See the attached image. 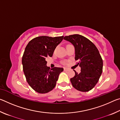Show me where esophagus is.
I'll return each instance as SVG.
<instances>
[{"mask_svg": "<svg viewBox=\"0 0 120 120\" xmlns=\"http://www.w3.org/2000/svg\"><path fill=\"white\" fill-rule=\"evenodd\" d=\"M68 69L67 68H64V71H68Z\"/></svg>", "mask_w": 120, "mask_h": 120, "instance_id": "esophagus-1", "label": "esophagus"}]
</instances>
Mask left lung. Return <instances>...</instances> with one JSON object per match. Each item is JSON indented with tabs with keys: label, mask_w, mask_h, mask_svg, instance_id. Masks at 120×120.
I'll return each mask as SVG.
<instances>
[{
	"label": "left lung",
	"mask_w": 120,
	"mask_h": 120,
	"mask_svg": "<svg viewBox=\"0 0 120 120\" xmlns=\"http://www.w3.org/2000/svg\"><path fill=\"white\" fill-rule=\"evenodd\" d=\"M64 40L75 46V60L81 68L78 74L70 79L72 86L80 92L90 90L98 82L103 71V60L95 44L88 38L79 34L64 36Z\"/></svg>",
	"instance_id": "8db88e82"
}]
</instances>
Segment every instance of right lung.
I'll list each match as a JSON object with an SVG mask.
<instances>
[{
  "mask_svg": "<svg viewBox=\"0 0 120 120\" xmlns=\"http://www.w3.org/2000/svg\"><path fill=\"white\" fill-rule=\"evenodd\" d=\"M64 36L49 37L41 36L34 38L26 46L22 57L24 75L28 84L35 92L45 94L56 86L59 75L64 68L46 66V58L51 57Z\"/></svg>",
  "mask_w": 120,
  "mask_h": 120,
  "instance_id": "right-lung-1",
  "label": "right lung"
}]
</instances>
